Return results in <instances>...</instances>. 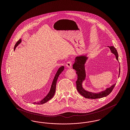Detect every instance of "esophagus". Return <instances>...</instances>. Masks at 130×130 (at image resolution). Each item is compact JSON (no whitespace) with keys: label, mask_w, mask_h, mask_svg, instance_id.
Segmentation results:
<instances>
[{"label":"esophagus","mask_w":130,"mask_h":130,"mask_svg":"<svg viewBox=\"0 0 130 130\" xmlns=\"http://www.w3.org/2000/svg\"><path fill=\"white\" fill-rule=\"evenodd\" d=\"M66 66L68 67V68H70L71 67V66H72V62L69 61L67 62V63H66Z\"/></svg>","instance_id":"1"}]
</instances>
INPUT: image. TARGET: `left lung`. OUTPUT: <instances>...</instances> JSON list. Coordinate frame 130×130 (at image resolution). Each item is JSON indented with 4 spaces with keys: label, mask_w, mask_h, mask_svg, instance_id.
<instances>
[{
    "label": "left lung",
    "mask_w": 130,
    "mask_h": 130,
    "mask_svg": "<svg viewBox=\"0 0 130 130\" xmlns=\"http://www.w3.org/2000/svg\"><path fill=\"white\" fill-rule=\"evenodd\" d=\"M111 50V52L113 54L116 58L118 61V52L113 46H108ZM87 55H82L76 56L75 59V62L73 65V68L76 71V73L77 75V79L76 81V89L78 93L86 99H97L104 98L111 93L116 84H113L111 86L107 88L105 90L98 93H93L86 91L82 87V83L86 78V72L85 69V64L88 58ZM120 66V64H119ZM120 72V68H119V76ZM118 76V77H119Z\"/></svg>",
    "instance_id": "left-lung-1"
}]
</instances>
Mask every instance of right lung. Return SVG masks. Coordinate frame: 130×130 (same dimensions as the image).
Listing matches in <instances>:
<instances>
[{
  "instance_id": "add662e5",
  "label": "right lung",
  "mask_w": 130,
  "mask_h": 130,
  "mask_svg": "<svg viewBox=\"0 0 130 130\" xmlns=\"http://www.w3.org/2000/svg\"><path fill=\"white\" fill-rule=\"evenodd\" d=\"M21 39H20L19 41L16 43L14 47V50H15L16 47L19 45V44L21 43ZM64 69V66H62L61 67H60V68H59L56 73V75L54 77V80L53 81L52 85L51 87V89L50 90L49 92L48 93V94L43 99H42L41 101L38 102H34V104H38V105H41V104H43L44 103L47 102V101H48L49 100L51 99L54 95L55 93V92H56V84L57 82V78L59 76V75L60 74L62 73V72L63 71Z\"/></svg>"
}]
</instances>
